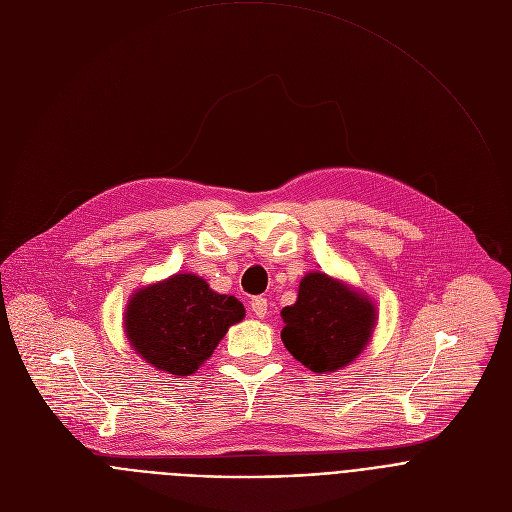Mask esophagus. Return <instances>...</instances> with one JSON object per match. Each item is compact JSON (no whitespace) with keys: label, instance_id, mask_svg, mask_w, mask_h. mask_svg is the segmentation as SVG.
Instances as JSON below:
<instances>
[{"label":"esophagus","instance_id":"esophagus-1","mask_svg":"<svg viewBox=\"0 0 512 512\" xmlns=\"http://www.w3.org/2000/svg\"><path fill=\"white\" fill-rule=\"evenodd\" d=\"M250 309H252V313H254L258 319H262V317H266V313H268V301H266L264 297H254V299L250 301Z\"/></svg>","mask_w":512,"mask_h":512}]
</instances>
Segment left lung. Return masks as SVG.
<instances>
[{
    "label": "left lung",
    "instance_id": "1",
    "mask_svg": "<svg viewBox=\"0 0 512 512\" xmlns=\"http://www.w3.org/2000/svg\"><path fill=\"white\" fill-rule=\"evenodd\" d=\"M280 337L303 366L317 374L335 372L354 362L368 346L376 307L360 291L325 272L301 278L297 303L280 311Z\"/></svg>",
    "mask_w": 512,
    "mask_h": 512
}]
</instances>
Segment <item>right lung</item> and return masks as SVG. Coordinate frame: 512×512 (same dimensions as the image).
Masks as SVG:
<instances>
[{
  "label": "right lung",
  "instance_id": "add662e5",
  "mask_svg": "<svg viewBox=\"0 0 512 512\" xmlns=\"http://www.w3.org/2000/svg\"><path fill=\"white\" fill-rule=\"evenodd\" d=\"M244 305L219 295L195 274H175L138 289L124 313L130 346L148 364L175 376H189L211 358Z\"/></svg>",
  "mask_w": 512,
  "mask_h": 512
}]
</instances>
